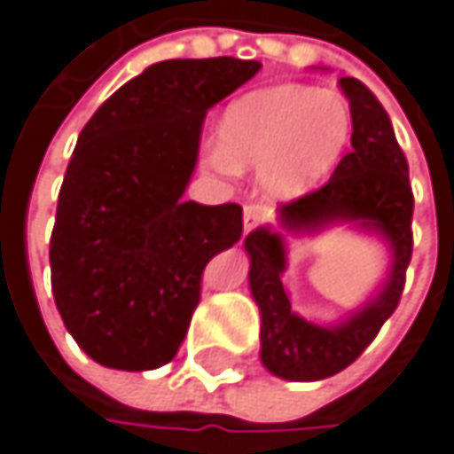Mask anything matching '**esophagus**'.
<instances>
[{"label": "esophagus", "instance_id": "esophagus-1", "mask_svg": "<svg viewBox=\"0 0 454 454\" xmlns=\"http://www.w3.org/2000/svg\"><path fill=\"white\" fill-rule=\"evenodd\" d=\"M268 218H270V210L265 205H247L244 207V228L247 231L260 226V223H265Z\"/></svg>", "mask_w": 454, "mask_h": 454}]
</instances>
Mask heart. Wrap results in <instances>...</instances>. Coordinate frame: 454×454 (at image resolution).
<instances>
[{
	"label": "heart",
	"instance_id": "1",
	"mask_svg": "<svg viewBox=\"0 0 454 454\" xmlns=\"http://www.w3.org/2000/svg\"><path fill=\"white\" fill-rule=\"evenodd\" d=\"M355 131L349 105L300 83L254 89L228 105L218 129V170L257 168L270 197H297L333 173Z\"/></svg>",
	"mask_w": 454,
	"mask_h": 454
}]
</instances>
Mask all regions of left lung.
Here are the masks:
<instances>
[{
    "label": "left lung",
    "mask_w": 454,
    "mask_h": 454,
    "mask_svg": "<svg viewBox=\"0 0 454 454\" xmlns=\"http://www.w3.org/2000/svg\"><path fill=\"white\" fill-rule=\"evenodd\" d=\"M355 118L352 149L341 157L325 186L278 207L289 233H317L349 223L376 233L389 249V270L376 294L339 323H313L292 310L281 281L286 241L270 226L244 239L249 254V289L260 308V360L286 381H320L352 365L400 305L412 254V189L408 160L392 121L376 94L357 78H339Z\"/></svg>",
    "instance_id": "obj_1"
}]
</instances>
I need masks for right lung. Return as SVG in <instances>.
Returning <instances> with one entry per match:
<instances>
[{
  "label": "right lung",
  "mask_w": 454,
  "mask_h": 454,
  "mask_svg": "<svg viewBox=\"0 0 454 454\" xmlns=\"http://www.w3.org/2000/svg\"><path fill=\"white\" fill-rule=\"evenodd\" d=\"M257 59H165L83 126L57 200L51 292L65 328L105 368L170 363L200 305L205 265L241 239V207L184 202L210 107Z\"/></svg>",
  "instance_id": "1"
}]
</instances>
